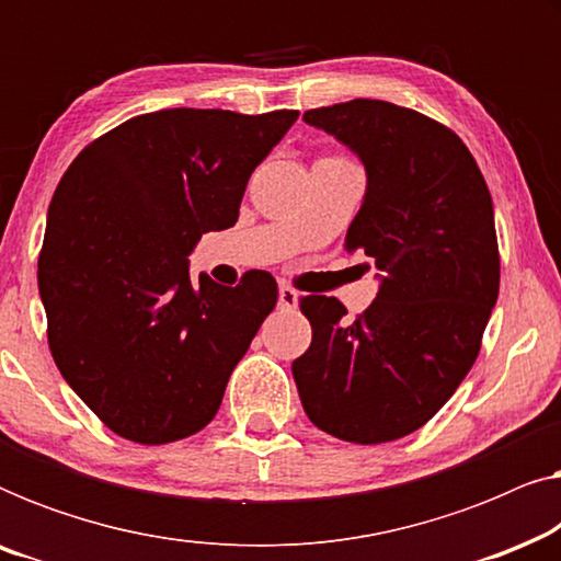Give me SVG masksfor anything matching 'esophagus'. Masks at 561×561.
<instances>
[{
    "mask_svg": "<svg viewBox=\"0 0 561 561\" xmlns=\"http://www.w3.org/2000/svg\"><path fill=\"white\" fill-rule=\"evenodd\" d=\"M278 304L283 306V309H296V304H298V290L290 288L288 283H280V288H278Z\"/></svg>",
    "mask_w": 561,
    "mask_h": 561,
    "instance_id": "1",
    "label": "esophagus"
}]
</instances>
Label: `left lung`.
Instances as JSON below:
<instances>
[{
  "instance_id": "1",
  "label": "left lung",
  "mask_w": 561,
  "mask_h": 561,
  "mask_svg": "<svg viewBox=\"0 0 561 561\" xmlns=\"http://www.w3.org/2000/svg\"><path fill=\"white\" fill-rule=\"evenodd\" d=\"M304 119L365 163L344 248L363 252L380 290L352 324L336 298H301L311 347L294 359L298 396L336 439H401L449 401L480 352L501 288L493 198L467 145L426 114L352 99Z\"/></svg>"
}]
</instances>
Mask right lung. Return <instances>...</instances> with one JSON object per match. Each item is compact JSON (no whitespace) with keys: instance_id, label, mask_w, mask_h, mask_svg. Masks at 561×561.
Instances as JSON below:
<instances>
[{"instance_id":"right-lung-1","label":"right lung","mask_w":561,"mask_h":561,"mask_svg":"<svg viewBox=\"0 0 561 561\" xmlns=\"http://www.w3.org/2000/svg\"><path fill=\"white\" fill-rule=\"evenodd\" d=\"M296 110H163L96 137L60 179L37 286L60 375L114 434L168 444L217 416L278 301L265 271L191 280L188 252L232 227L250 175Z\"/></svg>"}]
</instances>
